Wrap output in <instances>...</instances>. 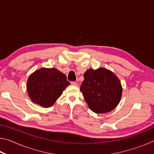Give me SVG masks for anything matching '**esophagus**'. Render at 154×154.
<instances>
[{"instance_id": "1", "label": "esophagus", "mask_w": 154, "mask_h": 154, "mask_svg": "<svg viewBox=\"0 0 154 154\" xmlns=\"http://www.w3.org/2000/svg\"><path fill=\"white\" fill-rule=\"evenodd\" d=\"M71 85H74V86H78V83L77 82H72Z\"/></svg>"}]
</instances>
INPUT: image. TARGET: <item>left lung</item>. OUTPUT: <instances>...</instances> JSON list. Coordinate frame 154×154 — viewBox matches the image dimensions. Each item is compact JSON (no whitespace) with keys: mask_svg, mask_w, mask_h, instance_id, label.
I'll use <instances>...</instances> for the list:
<instances>
[{"mask_svg":"<svg viewBox=\"0 0 154 154\" xmlns=\"http://www.w3.org/2000/svg\"><path fill=\"white\" fill-rule=\"evenodd\" d=\"M83 77L80 90L91 110L96 113H106L118 106L122 87L113 72L105 68L88 69Z\"/></svg>","mask_w":154,"mask_h":154,"instance_id":"8db88e82","label":"left lung"}]
</instances>
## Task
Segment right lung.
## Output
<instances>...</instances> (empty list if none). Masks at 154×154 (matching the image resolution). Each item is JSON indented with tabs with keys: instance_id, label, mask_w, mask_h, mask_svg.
I'll return each instance as SVG.
<instances>
[{
	"instance_id": "add662e5",
	"label": "right lung",
	"mask_w": 154,
	"mask_h": 154,
	"mask_svg": "<svg viewBox=\"0 0 154 154\" xmlns=\"http://www.w3.org/2000/svg\"><path fill=\"white\" fill-rule=\"evenodd\" d=\"M69 85L66 75L58 69L42 68L30 75L26 88L28 96L34 103L49 107Z\"/></svg>"
}]
</instances>
